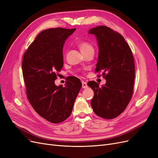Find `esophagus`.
<instances>
[{
    "label": "esophagus",
    "instance_id": "esophagus-1",
    "mask_svg": "<svg viewBox=\"0 0 158 158\" xmlns=\"http://www.w3.org/2000/svg\"><path fill=\"white\" fill-rule=\"evenodd\" d=\"M81 84H82V88L85 89L88 88V85H87V82L85 81H81Z\"/></svg>",
    "mask_w": 158,
    "mask_h": 158
}]
</instances>
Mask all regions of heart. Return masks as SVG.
<instances>
[{"instance_id":"1","label":"heart","mask_w":158,"mask_h":158,"mask_svg":"<svg viewBox=\"0 0 158 158\" xmlns=\"http://www.w3.org/2000/svg\"><path fill=\"white\" fill-rule=\"evenodd\" d=\"M78 46L81 53L85 51H88L89 50H94V48L92 46V45L86 41H80L78 43Z\"/></svg>"}]
</instances>
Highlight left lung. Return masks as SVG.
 <instances>
[{
    "label": "left lung",
    "instance_id": "1",
    "mask_svg": "<svg viewBox=\"0 0 158 158\" xmlns=\"http://www.w3.org/2000/svg\"><path fill=\"white\" fill-rule=\"evenodd\" d=\"M96 36L99 55L95 72L102 71L106 84L99 87L95 81L88 85L94 90L91 105L98 116L113 119L126 109L131 99L135 80L133 53L124 38L106 26L91 29Z\"/></svg>",
    "mask_w": 158,
    "mask_h": 158
}]
</instances>
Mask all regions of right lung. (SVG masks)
I'll return each instance as SVG.
<instances>
[{
    "mask_svg": "<svg viewBox=\"0 0 158 158\" xmlns=\"http://www.w3.org/2000/svg\"><path fill=\"white\" fill-rule=\"evenodd\" d=\"M76 29H49L38 35L25 52L22 72L27 99L35 110L46 120L58 123L72 112L81 88L80 80L69 77L63 87L57 86V72L63 66L65 40Z\"/></svg>",
    "mask_w": 158,
    "mask_h": 158,
    "instance_id": "add662e5",
    "label": "right lung"
}]
</instances>
